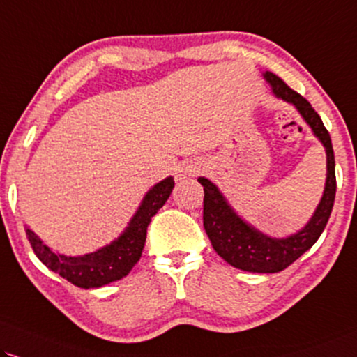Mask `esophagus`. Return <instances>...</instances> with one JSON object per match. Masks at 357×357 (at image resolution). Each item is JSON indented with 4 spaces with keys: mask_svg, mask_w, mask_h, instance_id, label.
<instances>
[{
    "mask_svg": "<svg viewBox=\"0 0 357 357\" xmlns=\"http://www.w3.org/2000/svg\"><path fill=\"white\" fill-rule=\"evenodd\" d=\"M190 172H192V170H190Z\"/></svg>",
    "mask_w": 357,
    "mask_h": 357,
    "instance_id": "1",
    "label": "esophagus"
}]
</instances>
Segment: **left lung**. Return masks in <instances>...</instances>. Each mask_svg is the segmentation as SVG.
I'll use <instances>...</instances> for the list:
<instances>
[{
	"instance_id": "1",
	"label": "left lung",
	"mask_w": 357,
	"mask_h": 357,
	"mask_svg": "<svg viewBox=\"0 0 357 357\" xmlns=\"http://www.w3.org/2000/svg\"><path fill=\"white\" fill-rule=\"evenodd\" d=\"M263 77L270 84L275 98L291 104L303 121L310 126L314 137L326 152V182L323 197L316 206L313 217L301 230L283 238H273L255 228L236 213L228 204L220 188L208 178L199 177L204 185V227L213 250L228 265L252 273H278L296 261L303 253L316 243L326 227L336 195V172H334V152L329 132L324 127L318 112L303 96L294 92L275 74L266 71Z\"/></svg>"
}]
</instances>
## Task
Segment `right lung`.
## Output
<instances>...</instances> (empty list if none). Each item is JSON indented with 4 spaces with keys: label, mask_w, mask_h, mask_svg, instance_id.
<instances>
[{
    "label": "right lung",
    "mask_w": 357,
    "mask_h": 357,
    "mask_svg": "<svg viewBox=\"0 0 357 357\" xmlns=\"http://www.w3.org/2000/svg\"><path fill=\"white\" fill-rule=\"evenodd\" d=\"M174 185V177H167L155 183L145 193L137 212L127 223L126 230L111 243L92 253L81 255V257L54 253L29 227H24L26 236L36 257L51 271L59 273V276L79 288H100V286L124 278L139 261L145 245L149 223L157 210L162 208V205L169 199Z\"/></svg>",
    "instance_id": "obj_1"
}]
</instances>
